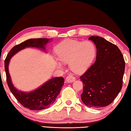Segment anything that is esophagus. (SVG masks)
I'll list each match as a JSON object with an SVG mask.
<instances>
[{
    "label": "esophagus",
    "mask_w": 131,
    "mask_h": 131,
    "mask_svg": "<svg viewBox=\"0 0 131 131\" xmlns=\"http://www.w3.org/2000/svg\"><path fill=\"white\" fill-rule=\"evenodd\" d=\"M75 80H76V79H75L74 77L71 76V75H69L68 76L66 77V81L67 82V83H73V82Z\"/></svg>",
    "instance_id": "1"
}]
</instances>
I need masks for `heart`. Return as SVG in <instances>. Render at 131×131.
<instances>
[{
	"mask_svg": "<svg viewBox=\"0 0 131 131\" xmlns=\"http://www.w3.org/2000/svg\"><path fill=\"white\" fill-rule=\"evenodd\" d=\"M56 55L58 60L55 65L59 69L63 68L62 63H69L70 69L76 73H82L88 69L96 55V47L91 41H80L65 40L58 46Z\"/></svg>",
	"mask_w": 131,
	"mask_h": 131,
	"instance_id": "1",
	"label": "heart"
}]
</instances>
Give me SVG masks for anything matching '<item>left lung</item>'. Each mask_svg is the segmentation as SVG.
<instances>
[{
  "label": "left lung",
  "instance_id": "8db88e82",
  "mask_svg": "<svg viewBox=\"0 0 131 131\" xmlns=\"http://www.w3.org/2000/svg\"><path fill=\"white\" fill-rule=\"evenodd\" d=\"M95 44V63L80 77L83 83L81 99L90 107H106L120 92L125 71V61L117 46L99 36L89 39Z\"/></svg>",
  "mask_w": 131,
  "mask_h": 131
}]
</instances>
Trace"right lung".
<instances>
[{
    "label": "right lung",
    "instance_id": "add662e5",
    "mask_svg": "<svg viewBox=\"0 0 131 131\" xmlns=\"http://www.w3.org/2000/svg\"><path fill=\"white\" fill-rule=\"evenodd\" d=\"M52 39H30L14 46L11 50L4 61L7 82L11 92L24 107L32 110H41L47 108L56 100L64 84L62 77H53L36 90L24 92L15 88L12 83L8 70L10 59L19 51L27 47H34L46 51V46Z\"/></svg>",
    "mask_w": 131,
    "mask_h": 131
}]
</instances>
